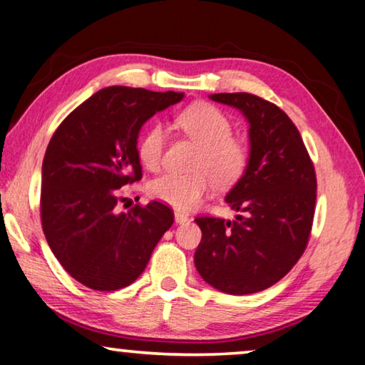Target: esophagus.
Here are the masks:
<instances>
[{"label":"esophagus","mask_w":365,"mask_h":365,"mask_svg":"<svg viewBox=\"0 0 365 365\" xmlns=\"http://www.w3.org/2000/svg\"><path fill=\"white\" fill-rule=\"evenodd\" d=\"M188 215L185 213V212H180V210H177L175 212V222L177 223H187L188 222Z\"/></svg>","instance_id":"1"}]
</instances>
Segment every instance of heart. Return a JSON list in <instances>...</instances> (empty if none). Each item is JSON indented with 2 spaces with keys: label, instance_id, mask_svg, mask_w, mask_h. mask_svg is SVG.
Wrapping results in <instances>:
<instances>
[{
  "label": "heart",
  "instance_id": "b5f03b06",
  "mask_svg": "<svg viewBox=\"0 0 365 365\" xmlns=\"http://www.w3.org/2000/svg\"><path fill=\"white\" fill-rule=\"evenodd\" d=\"M177 125L200 143L193 160L195 172L162 173L148 183V193L170 207L190 210L217 187H232L245 175L250 163V147L243 137L232 133V120L210 102H195L177 115ZM167 129L160 122L148 125L137 142L138 160L148 170L162 163Z\"/></svg>",
  "mask_w": 365,
  "mask_h": 365
}]
</instances>
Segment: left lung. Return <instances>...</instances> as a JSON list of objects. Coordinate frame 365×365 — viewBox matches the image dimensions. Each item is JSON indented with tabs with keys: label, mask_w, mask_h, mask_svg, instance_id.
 Here are the masks:
<instances>
[{
	"label": "left lung",
	"mask_w": 365,
	"mask_h": 365,
	"mask_svg": "<svg viewBox=\"0 0 365 365\" xmlns=\"http://www.w3.org/2000/svg\"><path fill=\"white\" fill-rule=\"evenodd\" d=\"M250 122V163L227 195L236 222L198 217L202 241L195 266L228 294H251L278 283L304 253L316 208V170L299 130L284 110L248 92L213 94Z\"/></svg>",
	"instance_id": "obj_1"
}]
</instances>
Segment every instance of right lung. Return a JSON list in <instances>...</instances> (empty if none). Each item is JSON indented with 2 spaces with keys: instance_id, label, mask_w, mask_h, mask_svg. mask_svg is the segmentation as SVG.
I'll return each mask as SVG.
<instances>
[{
  "instance_id": "obj_1",
  "label": "right lung",
  "mask_w": 365,
  "mask_h": 365,
  "mask_svg": "<svg viewBox=\"0 0 365 365\" xmlns=\"http://www.w3.org/2000/svg\"><path fill=\"white\" fill-rule=\"evenodd\" d=\"M183 92L112 86L71 112L51 137L43 160L41 225L49 248L76 281L96 291L129 286L172 227L165 203L119 213V188L142 178L140 127Z\"/></svg>"
}]
</instances>
